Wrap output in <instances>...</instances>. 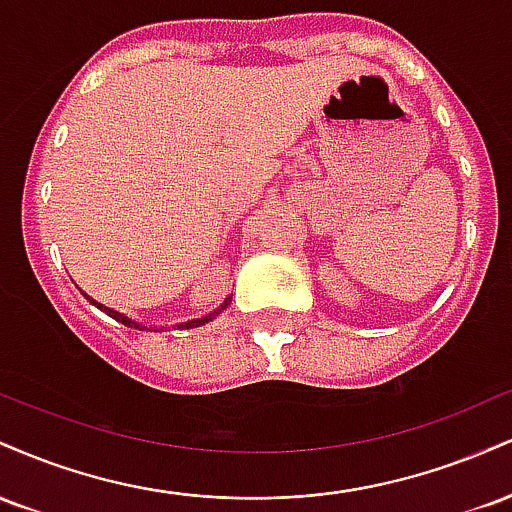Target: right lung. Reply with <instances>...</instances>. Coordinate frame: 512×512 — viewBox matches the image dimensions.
Wrapping results in <instances>:
<instances>
[{"label":"right lung","mask_w":512,"mask_h":512,"mask_svg":"<svg viewBox=\"0 0 512 512\" xmlns=\"http://www.w3.org/2000/svg\"><path fill=\"white\" fill-rule=\"evenodd\" d=\"M84 293V291H81ZM84 296L88 298V301H91V305H96L98 310H103L105 315H110L113 317V320H117V322H122V325H127V327H134V330H149V332H163V327H144L142 322H137V320H132V317H127L125 313H117V310H113V308H108V305H103V303H98V301H93L91 296H88V293H84ZM228 305H231V296L226 298V301H223L219 308L216 310H211V313H207V315H202V317H195V320H187V322H180V325H175L178 327V330H192V327H202V325H207V322H211L214 320L216 315L221 313V310H226Z\"/></svg>","instance_id":"1"}]
</instances>
